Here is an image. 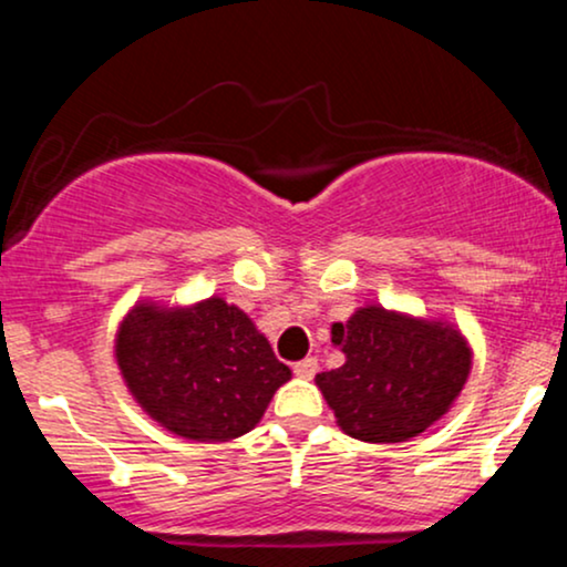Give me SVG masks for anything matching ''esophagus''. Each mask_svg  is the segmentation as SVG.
I'll return each mask as SVG.
<instances>
[{
    "label": "esophagus",
    "mask_w": 567,
    "mask_h": 567,
    "mask_svg": "<svg viewBox=\"0 0 567 567\" xmlns=\"http://www.w3.org/2000/svg\"><path fill=\"white\" fill-rule=\"evenodd\" d=\"M317 370H320V362H317L315 357H306V360L296 362V365H292V373H296L298 379H315Z\"/></svg>",
    "instance_id": "esophagus-1"
}]
</instances>
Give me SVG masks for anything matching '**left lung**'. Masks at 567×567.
<instances>
[{"label": "left lung", "instance_id": "obj_1", "mask_svg": "<svg viewBox=\"0 0 567 567\" xmlns=\"http://www.w3.org/2000/svg\"><path fill=\"white\" fill-rule=\"evenodd\" d=\"M341 368L317 375L338 426L365 442H405L445 415L464 389L472 354L461 333L381 306L333 324Z\"/></svg>", "mask_w": 567, "mask_h": 567}]
</instances>
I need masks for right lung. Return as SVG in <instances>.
I'll list each match as a JSON object with an SVG mask.
<instances>
[{"label": "right lung", "instance_id": "1", "mask_svg": "<svg viewBox=\"0 0 567 567\" xmlns=\"http://www.w3.org/2000/svg\"><path fill=\"white\" fill-rule=\"evenodd\" d=\"M116 362L152 419L199 442L250 432L290 379L245 311L220 298L184 311L135 306L116 336Z\"/></svg>", "mask_w": 567, "mask_h": 567}]
</instances>
